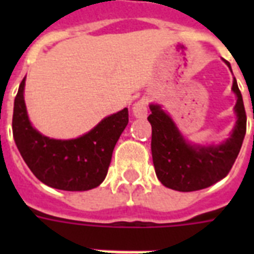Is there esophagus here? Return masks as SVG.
I'll return each instance as SVG.
<instances>
[{
    "mask_svg": "<svg viewBox=\"0 0 254 254\" xmlns=\"http://www.w3.org/2000/svg\"><path fill=\"white\" fill-rule=\"evenodd\" d=\"M131 109H133V115H134V117H137V119H145L147 116V100H138L137 103H134V105H133Z\"/></svg>",
    "mask_w": 254,
    "mask_h": 254,
    "instance_id": "esophagus-1",
    "label": "esophagus"
}]
</instances>
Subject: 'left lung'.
Listing matches in <instances>:
<instances>
[{
  "instance_id": "8db88e82",
  "label": "left lung",
  "mask_w": 254,
  "mask_h": 254,
  "mask_svg": "<svg viewBox=\"0 0 254 254\" xmlns=\"http://www.w3.org/2000/svg\"><path fill=\"white\" fill-rule=\"evenodd\" d=\"M224 62L231 68L228 62ZM232 91L237 96L236 125L231 137L216 146L189 143L166 112L151 104L147 117L151 124V155L155 174L163 186L190 192L207 189L228 175L247 131V115L236 79H233Z\"/></svg>"
}]
</instances>
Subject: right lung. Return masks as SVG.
Instances as JSON below:
<instances>
[{
	"label": "right lung",
	"mask_w": 254,
	"mask_h": 254,
	"mask_svg": "<svg viewBox=\"0 0 254 254\" xmlns=\"http://www.w3.org/2000/svg\"><path fill=\"white\" fill-rule=\"evenodd\" d=\"M25 79L14 100L13 137L35 177L53 189L87 191L103 183L112 153L129 123L127 108L111 115L75 139H54L34 129L26 112Z\"/></svg>",
	"instance_id": "obj_1"
}]
</instances>
